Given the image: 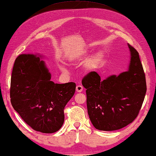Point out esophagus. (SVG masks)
Returning a JSON list of instances; mask_svg holds the SVG:
<instances>
[{
  "label": "esophagus",
  "mask_w": 156,
  "mask_h": 156,
  "mask_svg": "<svg viewBox=\"0 0 156 156\" xmlns=\"http://www.w3.org/2000/svg\"><path fill=\"white\" fill-rule=\"evenodd\" d=\"M83 90V87L82 86H81V85H77L76 87V91H77V92H82Z\"/></svg>",
  "instance_id": "esophagus-1"
}]
</instances>
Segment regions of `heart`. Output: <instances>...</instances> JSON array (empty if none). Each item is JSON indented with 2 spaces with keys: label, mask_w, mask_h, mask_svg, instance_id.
<instances>
[{
  "label": "heart",
  "mask_w": 156,
  "mask_h": 156,
  "mask_svg": "<svg viewBox=\"0 0 156 156\" xmlns=\"http://www.w3.org/2000/svg\"><path fill=\"white\" fill-rule=\"evenodd\" d=\"M89 53H90V50L88 48H84L81 49L72 53V55L70 56V62H76L80 61V59H82L87 56H88ZM104 57V53L102 52H99L97 54H95L94 56L90 59V60L89 61L88 64V67L89 69H92V68L95 67L96 66H97L101 62L102 59ZM62 70L65 71L66 69L65 67H62Z\"/></svg>",
  "instance_id": "obj_1"
}]
</instances>
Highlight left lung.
I'll list each match as a JSON object with an SVG mask.
<instances>
[{
  "label": "left lung",
  "instance_id": "8db88e82",
  "mask_svg": "<svg viewBox=\"0 0 156 156\" xmlns=\"http://www.w3.org/2000/svg\"><path fill=\"white\" fill-rule=\"evenodd\" d=\"M131 60L129 69L105 80L91 72L82 81L87 89L88 114L100 131H115L126 126L137 117L146 93V76L136 50L128 44Z\"/></svg>",
  "mask_w": 156,
  "mask_h": 156
}]
</instances>
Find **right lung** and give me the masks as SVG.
Instances as JSON below:
<instances>
[{
  "label": "right lung",
  "mask_w": 156,
  "mask_h": 156,
  "mask_svg": "<svg viewBox=\"0 0 156 156\" xmlns=\"http://www.w3.org/2000/svg\"><path fill=\"white\" fill-rule=\"evenodd\" d=\"M40 54L20 55L12 68L10 101L23 120L35 131L52 133L62 126L64 109L73 97L74 82L55 84Z\"/></svg>",
  "instance_id": "right-lung-1"
}]
</instances>
